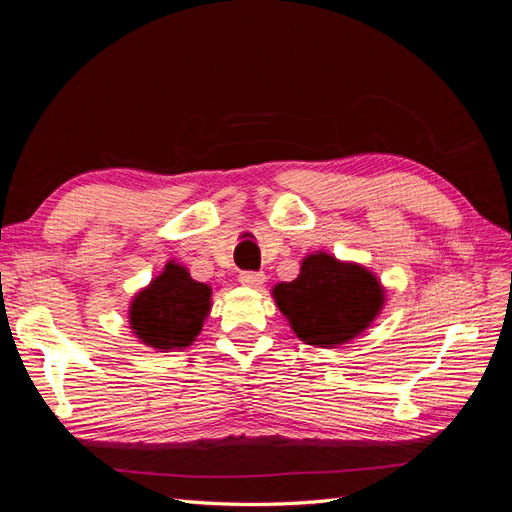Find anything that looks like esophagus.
Instances as JSON below:
<instances>
[{
	"instance_id": "34e87169",
	"label": "esophagus",
	"mask_w": 512,
	"mask_h": 512,
	"mask_svg": "<svg viewBox=\"0 0 512 512\" xmlns=\"http://www.w3.org/2000/svg\"><path fill=\"white\" fill-rule=\"evenodd\" d=\"M239 282L245 286H252V288H260L265 284V273L262 271H241L239 273Z\"/></svg>"
}]
</instances>
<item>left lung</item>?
<instances>
[{
    "mask_svg": "<svg viewBox=\"0 0 512 512\" xmlns=\"http://www.w3.org/2000/svg\"><path fill=\"white\" fill-rule=\"evenodd\" d=\"M273 297L297 337L320 348L359 335L378 316L384 301L374 275L327 254L305 258L297 280L277 284Z\"/></svg>",
    "mask_w": 512,
    "mask_h": 512,
    "instance_id": "obj_1",
    "label": "left lung"
}]
</instances>
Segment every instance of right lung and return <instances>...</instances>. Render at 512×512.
<instances>
[{
	"label": "right lung",
	"mask_w": 512,
	"mask_h": 512,
	"mask_svg": "<svg viewBox=\"0 0 512 512\" xmlns=\"http://www.w3.org/2000/svg\"><path fill=\"white\" fill-rule=\"evenodd\" d=\"M211 288L194 282L183 267L168 262L149 288L136 294L130 307L134 333L151 348L162 352L185 348L203 329L209 312Z\"/></svg>",
	"instance_id": "obj_1"
}]
</instances>
